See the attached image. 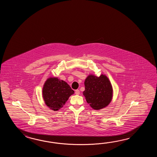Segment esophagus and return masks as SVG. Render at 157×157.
<instances>
[{
    "label": "esophagus",
    "instance_id": "obj_1",
    "mask_svg": "<svg viewBox=\"0 0 157 157\" xmlns=\"http://www.w3.org/2000/svg\"><path fill=\"white\" fill-rule=\"evenodd\" d=\"M80 92L79 90H75V94H76V95H79L80 94Z\"/></svg>",
    "mask_w": 157,
    "mask_h": 157
}]
</instances>
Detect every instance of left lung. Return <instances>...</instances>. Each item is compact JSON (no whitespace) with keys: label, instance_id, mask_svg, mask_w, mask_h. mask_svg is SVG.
<instances>
[{"label":"left lung","instance_id":"1","mask_svg":"<svg viewBox=\"0 0 157 157\" xmlns=\"http://www.w3.org/2000/svg\"><path fill=\"white\" fill-rule=\"evenodd\" d=\"M84 83L83 95L91 107L99 110L107 107L112 100L113 94L112 87L107 76L103 75L99 77L89 75Z\"/></svg>","mask_w":157,"mask_h":157}]
</instances>
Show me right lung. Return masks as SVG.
<instances>
[{"instance_id": "add662e5", "label": "right lung", "mask_w": 157, "mask_h": 157, "mask_svg": "<svg viewBox=\"0 0 157 157\" xmlns=\"http://www.w3.org/2000/svg\"><path fill=\"white\" fill-rule=\"evenodd\" d=\"M74 93V90L67 82L56 77L48 79L43 89V95L46 105L55 111L63 107L68 98Z\"/></svg>"}]
</instances>
